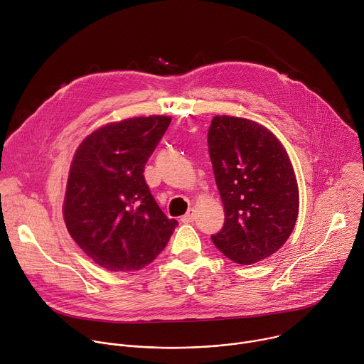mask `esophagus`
<instances>
[{"label":"esophagus","instance_id":"obj_1","mask_svg":"<svg viewBox=\"0 0 364 364\" xmlns=\"http://www.w3.org/2000/svg\"><path fill=\"white\" fill-rule=\"evenodd\" d=\"M194 217H196V214H194V210L193 208H190L183 217H181V221L183 223H193L194 221Z\"/></svg>","mask_w":364,"mask_h":364}]
</instances>
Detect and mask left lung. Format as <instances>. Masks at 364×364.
Wrapping results in <instances>:
<instances>
[{
	"instance_id": "8db88e82",
	"label": "left lung",
	"mask_w": 364,
	"mask_h": 364,
	"mask_svg": "<svg viewBox=\"0 0 364 364\" xmlns=\"http://www.w3.org/2000/svg\"><path fill=\"white\" fill-rule=\"evenodd\" d=\"M207 141L225 211L213 243L238 264L262 262L286 243L299 215L290 159L270 130L247 118L215 115Z\"/></svg>"
}]
</instances>
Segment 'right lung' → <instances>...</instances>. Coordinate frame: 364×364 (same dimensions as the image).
<instances>
[{"mask_svg": "<svg viewBox=\"0 0 364 364\" xmlns=\"http://www.w3.org/2000/svg\"><path fill=\"white\" fill-rule=\"evenodd\" d=\"M170 121L150 115L109 123L85 137L74 154L64 221L80 249L105 270L146 267L178 224L161 211L143 176Z\"/></svg>", "mask_w": 364, "mask_h": 364, "instance_id": "obj_1", "label": "right lung"}]
</instances>
